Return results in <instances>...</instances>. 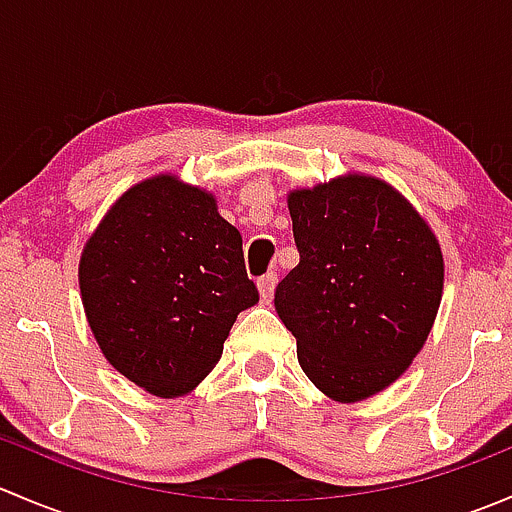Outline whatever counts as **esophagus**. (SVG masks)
Masks as SVG:
<instances>
[{"label":"esophagus","mask_w":512,"mask_h":512,"mask_svg":"<svg viewBox=\"0 0 512 512\" xmlns=\"http://www.w3.org/2000/svg\"><path fill=\"white\" fill-rule=\"evenodd\" d=\"M275 287H277V275H275V272H267V275H262L260 280H257V289H260L262 302H270L272 294H275Z\"/></svg>","instance_id":"34e87169"}]
</instances>
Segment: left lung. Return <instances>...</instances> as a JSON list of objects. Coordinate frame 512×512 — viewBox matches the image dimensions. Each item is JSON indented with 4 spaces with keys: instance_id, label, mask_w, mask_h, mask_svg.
<instances>
[{
    "instance_id": "left-lung-1",
    "label": "left lung",
    "mask_w": 512,
    "mask_h": 512,
    "mask_svg": "<svg viewBox=\"0 0 512 512\" xmlns=\"http://www.w3.org/2000/svg\"><path fill=\"white\" fill-rule=\"evenodd\" d=\"M299 265L275 289L304 374L354 404L394 384L426 344L443 255L414 205L374 175L349 173L287 195Z\"/></svg>"
}]
</instances>
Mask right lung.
Instances as JSON below:
<instances>
[{
  "instance_id": "right-lung-1",
  "label": "right lung",
  "mask_w": 512,
  "mask_h": 512,
  "mask_svg": "<svg viewBox=\"0 0 512 512\" xmlns=\"http://www.w3.org/2000/svg\"><path fill=\"white\" fill-rule=\"evenodd\" d=\"M79 287L108 364L163 399L213 371L237 314L260 299L213 193L170 173L128 188L103 215Z\"/></svg>"
}]
</instances>
